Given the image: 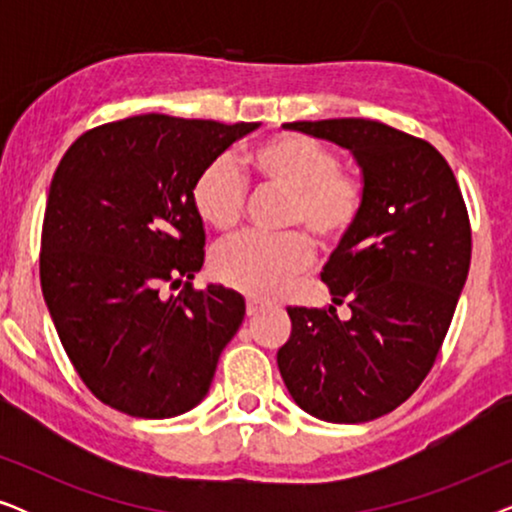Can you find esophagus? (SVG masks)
Wrapping results in <instances>:
<instances>
[{"label": "esophagus", "mask_w": 512, "mask_h": 512, "mask_svg": "<svg viewBox=\"0 0 512 512\" xmlns=\"http://www.w3.org/2000/svg\"><path fill=\"white\" fill-rule=\"evenodd\" d=\"M261 310H263V303H258V300H254V298L247 300V317H256Z\"/></svg>", "instance_id": "1"}]
</instances>
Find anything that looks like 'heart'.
<instances>
[{"mask_svg": "<svg viewBox=\"0 0 512 512\" xmlns=\"http://www.w3.org/2000/svg\"><path fill=\"white\" fill-rule=\"evenodd\" d=\"M258 184L286 193L284 228L303 229L319 247L345 240L366 207V181L342 170L340 158L317 139L286 132L265 139L244 156ZM193 207L209 228L228 233L244 214L240 174L226 158H214L193 181ZM312 261V244L297 230L286 235H244L216 249L212 270L223 284L256 298L284 291Z\"/></svg>", "mask_w": 512, "mask_h": 512, "instance_id": "1", "label": "heart"}]
</instances>
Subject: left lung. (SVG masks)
<instances>
[{
  "mask_svg": "<svg viewBox=\"0 0 512 512\" xmlns=\"http://www.w3.org/2000/svg\"><path fill=\"white\" fill-rule=\"evenodd\" d=\"M352 151L366 207L321 279L333 305L286 307L277 352L300 408L335 424L370 422L415 394L443 347L471 265V221L447 160L424 139L366 118L284 123ZM335 304L353 317L342 322Z\"/></svg>",
  "mask_w": 512,
  "mask_h": 512,
  "instance_id": "left-lung-1",
  "label": "left lung"
}]
</instances>
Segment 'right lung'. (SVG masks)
<instances>
[{"label": "right lung", "instance_id": "obj_1", "mask_svg": "<svg viewBox=\"0 0 512 512\" xmlns=\"http://www.w3.org/2000/svg\"><path fill=\"white\" fill-rule=\"evenodd\" d=\"M256 128L144 114L83 132L62 156L41 228V291L69 361L109 408L165 419L207 396L244 298L193 289L205 230L191 191Z\"/></svg>", "mask_w": 512, "mask_h": 512}]
</instances>
